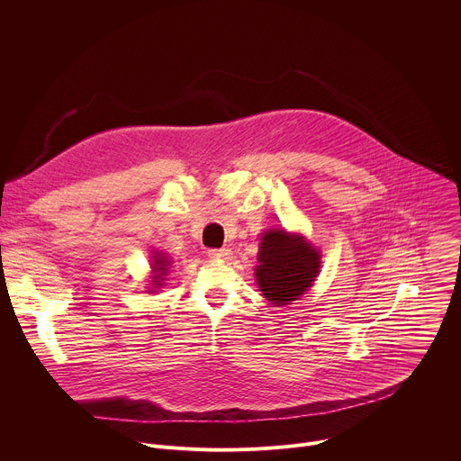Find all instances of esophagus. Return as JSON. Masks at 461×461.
I'll return each mask as SVG.
<instances>
[{
    "instance_id": "34e87169",
    "label": "esophagus",
    "mask_w": 461,
    "mask_h": 461,
    "mask_svg": "<svg viewBox=\"0 0 461 461\" xmlns=\"http://www.w3.org/2000/svg\"><path fill=\"white\" fill-rule=\"evenodd\" d=\"M208 255H210V258H215V260H226V258L231 257V249L213 248V249H208Z\"/></svg>"
}]
</instances>
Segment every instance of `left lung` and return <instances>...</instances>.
<instances>
[{
	"label": "left lung",
	"instance_id": "obj_1",
	"mask_svg": "<svg viewBox=\"0 0 461 461\" xmlns=\"http://www.w3.org/2000/svg\"><path fill=\"white\" fill-rule=\"evenodd\" d=\"M257 285L272 304L297 301L315 281L321 253L303 237L285 230H270L258 244Z\"/></svg>",
	"mask_w": 461,
	"mask_h": 461
}]
</instances>
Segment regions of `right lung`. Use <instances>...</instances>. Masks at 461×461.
<instances>
[{
	"mask_svg": "<svg viewBox=\"0 0 461 461\" xmlns=\"http://www.w3.org/2000/svg\"><path fill=\"white\" fill-rule=\"evenodd\" d=\"M153 260H151V268H153V276H151V286L153 288H149V292L153 294L157 288H160L162 286V283L166 281L164 277H166V274H167V270H169V267H171V260L167 258V255H164L162 251H153V257H151Z\"/></svg>",
	"mask_w": 461,
	"mask_h": 461,
	"instance_id": "add662e5",
	"label": "right lung"
}]
</instances>
